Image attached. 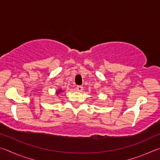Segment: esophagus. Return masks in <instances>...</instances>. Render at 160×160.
<instances>
[{"instance_id": "34e87169", "label": "esophagus", "mask_w": 160, "mask_h": 160, "mask_svg": "<svg viewBox=\"0 0 160 160\" xmlns=\"http://www.w3.org/2000/svg\"><path fill=\"white\" fill-rule=\"evenodd\" d=\"M82 89H83V88H82V86H80V85H78L77 87H76V90H78V91H80V92H81L82 90Z\"/></svg>"}]
</instances>
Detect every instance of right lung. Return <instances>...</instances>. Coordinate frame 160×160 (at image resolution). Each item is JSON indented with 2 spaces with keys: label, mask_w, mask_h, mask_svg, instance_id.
I'll use <instances>...</instances> for the list:
<instances>
[{
  "label": "right lung",
  "mask_w": 160,
  "mask_h": 160,
  "mask_svg": "<svg viewBox=\"0 0 160 160\" xmlns=\"http://www.w3.org/2000/svg\"><path fill=\"white\" fill-rule=\"evenodd\" d=\"M61 90H59V92H57V94H58V92H61Z\"/></svg>",
  "instance_id": "1"
}]
</instances>
